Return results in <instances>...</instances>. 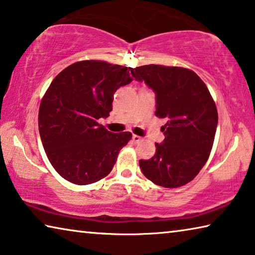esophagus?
Listing matches in <instances>:
<instances>
[{"label":"esophagus","instance_id":"esophagus-1","mask_svg":"<svg viewBox=\"0 0 255 255\" xmlns=\"http://www.w3.org/2000/svg\"><path fill=\"white\" fill-rule=\"evenodd\" d=\"M132 140H133V142H134V143H139L140 141L142 140V139H141V136H139V135L133 134V135H132Z\"/></svg>","mask_w":255,"mask_h":255}]
</instances>
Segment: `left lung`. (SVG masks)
I'll use <instances>...</instances> for the list:
<instances>
[{
	"mask_svg": "<svg viewBox=\"0 0 255 255\" xmlns=\"http://www.w3.org/2000/svg\"><path fill=\"white\" fill-rule=\"evenodd\" d=\"M136 81H144L156 94V116L166 120L165 139L156 153L139 160L152 183L174 189L191 182L209 158L218 113L206 83L192 70L149 64L131 69Z\"/></svg>",
	"mask_w": 255,
	"mask_h": 255,
	"instance_id": "1",
	"label": "left lung"
}]
</instances>
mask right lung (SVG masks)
Segmentation results:
<instances>
[{
    "label": "right lung",
    "instance_id": "obj_1",
    "mask_svg": "<svg viewBox=\"0 0 255 255\" xmlns=\"http://www.w3.org/2000/svg\"><path fill=\"white\" fill-rule=\"evenodd\" d=\"M132 68L104 61H80L54 78L41 99L38 128L48 160L73 184L104 178L114 167L130 132L107 131L98 120L110 116L114 94L132 81Z\"/></svg>",
    "mask_w": 255,
    "mask_h": 255
}]
</instances>
